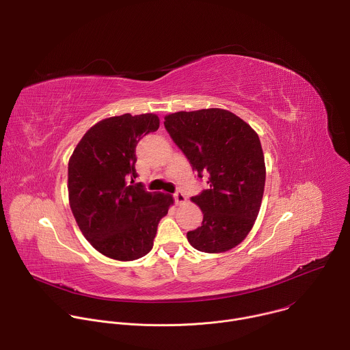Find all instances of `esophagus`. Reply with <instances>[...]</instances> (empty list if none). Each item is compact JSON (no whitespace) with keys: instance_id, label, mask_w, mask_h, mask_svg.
Wrapping results in <instances>:
<instances>
[{"instance_id":"esophagus-1","label":"esophagus","mask_w":350,"mask_h":350,"mask_svg":"<svg viewBox=\"0 0 350 350\" xmlns=\"http://www.w3.org/2000/svg\"><path fill=\"white\" fill-rule=\"evenodd\" d=\"M185 195H184V192L183 191H176L174 192V201H176V204H184L185 202Z\"/></svg>"}]
</instances>
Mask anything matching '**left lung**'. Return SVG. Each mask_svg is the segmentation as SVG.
I'll return each instance as SVG.
<instances>
[{
  "mask_svg": "<svg viewBox=\"0 0 350 350\" xmlns=\"http://www.w3.org/2000/svg\"><path fill=\"white\" fill-rule=\"evenodd\" d=\"M165 127L208 189L192 196L204 213L202 226L188 231L201 252L220 254L241 243L259 215L266 167L259 135L224 109L177 112Z\"/></svg>",
  "mask_w": 350,
  "mask_h": 350,
  "instance_id": "1",
  "label": "left lung"
}]
</instances>
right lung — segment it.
Here are the masks:
<instances>
[{
  "instance_id": "1",
  "label": "right lung",
  "mask_w": 350,
  "mask_h": 350,
  "mask_svg": "<svg viewBox=\"0 0 350 350\" xmlns=\"http://www.w3.org/2000/svg\"><path fill=\"white\" fill-rule=\"evenodd\" d=\"M158 129L154 113L101 120L83 135L69 161L72 213L85 239L111 259L135 260L151 251L158 224L173 204L172 195L133 184L135 146Z\"/></svg>"
}]
</instances>
